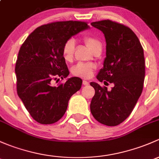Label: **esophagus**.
<instances>
[{
	"label": "esophagus",
	"mask_w": 159,
	"mask_h": 159,
	"mask_svg": "<svg viewBox=\"0 0 159 159\" xmlns=\"http://www.w3.org/2000/svg\"><path fill=\"white\" fill-rule=\"evenodd\" d=\"M83 84L84 85V86H88V85H89V82L86 81V80H83Z\"/></svg>",
	"instance_id": "esophagus-1"
}]
</instances>
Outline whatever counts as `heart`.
Returning <instances> with one entry per match:
<instances>
[{
    "label": "heart",
    "mask_w": 159,
    "mask_h": 159,
    "mask_svg": "<svg viewBox=\"0 0 159 159\" xmlns=\"http://www.w3.org/2000/svg\"><path fill=\"white\" fill-rule=\"evenodd\" d=\"M84 42L92 52L99 47H102L101 42L96 37L93 36H86L84 37ZM76 47V40L70 38L66 40L62 47V54L66 62H71L73 59ZM96 65L89 63H78L71 68V73L73 76L77 77L89 79L93 75L96 69Z\"/></svg>",
    "instance_id": "1"
}]
</instances>
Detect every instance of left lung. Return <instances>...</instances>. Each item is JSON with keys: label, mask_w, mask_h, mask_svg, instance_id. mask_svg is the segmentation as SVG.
<instances>
[{"label": "left lung", "mask_w": 159, "mask_h": 159, "mask_svg": "<svg viewBox=\"0 0 159 159\" xmlns=\"http://www.w3.org/2000/svg\"><path fill=\"white\" fill-rule=\"evenodd\" d=\"M103 33L106 57L96 78L113 83V87L92 82L95 95L90 103L92 115L99 122L116 126L129 117L142 94L145 79V58L139 40L130 28L110 20L91 23Z\"/></svg>", "instance_id": "left-lung-1"}]
</instances>
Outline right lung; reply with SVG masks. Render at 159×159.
Returning a JSON list of instances; mask_svg holds the SVG:
<instances>
[{"mask_svg":"<svg viewBox=\"0 0 159 159\" xmlns=\"http://www.w3.org/2000/svg\"><path fill=\"white\" fill-rule=\"evenodd\" d=\"M86 22L58 21L35 29L20 47L15 66L17 95L33 119L53 124L66 112L70 97L80 90L82 80L69 78L58 86L54 80L70 74L62 54L66 40L89 29Z\"/></svg>","mask_w":159,"mask_h":159,"instance_id":"obj_1","label":"right lung"}]
</instances>
